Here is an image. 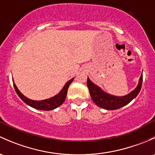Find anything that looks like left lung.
Returning a JSON list of instances; mask_svg holds the SVG:
<instances>
[{
    "mask_svg": "<svg viewBox=\"0 0 155 155\" xmlns=\"http://www.w3.org/2000/svg\"><path fill=\"white\" fill-rule=\"evenodd\" d=\"M142 82L143 76L141 75L136 88L123 97H117L105 92L101 87L91 82L88 77L87 86L89 89L91 99L97 106L106 110H117L126 105L138 95L142 87Z\"/></svg>",
    "mask_w": 155,
    "mask_h": 155,
    "instance_id": "left-lung-1",
    "label": "left lung"
}]
</instances>
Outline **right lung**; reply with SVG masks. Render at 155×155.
<instances>
[{
  "label": "right lung",
  "mask_w": 155,
  "mask_h": 155,
  "mask_svg": "<svg viewBox=\"0 0 155 155\" xmlns=\"http://www.w3.org/2000/svg\"><path fill=\"white\" fill-rule=\"evenodd\" d=\"M74 79V77L73 79H71V80L68 81V82H66V84H64V86L63 87V88L61 89V91L58 93V94H56L54 97H51V98H49L47 99H44V100H32L27 98V97L24 95V94L21 93V91L18 89L17 86L15 84L14 80L13 81V84H14L15 90L16 93L18 95V97L22 99L23 102H25L27 105H30V107H33V108L38 109V110H53V109L56 108L58 106L61 105L63 102H64L65 98L67 97V94H68V87H69L70 84H71L73 82V80Z\"/></svg>",
  "instance_id": "right-lung-1"
}]
</instances>
